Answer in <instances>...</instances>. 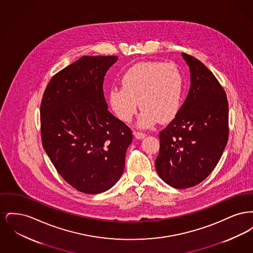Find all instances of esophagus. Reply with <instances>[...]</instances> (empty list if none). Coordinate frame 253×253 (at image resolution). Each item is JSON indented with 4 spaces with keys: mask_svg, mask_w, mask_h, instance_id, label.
Listing matches in <instances>:
<instances>
[{
    "mask_svg": "<svg viewBox=\"0 0 253 253\" xmlns=\"http://www.w3.org/2000/svg\"><path fill=\"white\" fill-rule=\"evenodd\" d=\"M133 134H134L135 138H137V139H142L146 136L144 132H133Z\"/></svg>",
    "mask_w": 253,
    "mask_h": 253,
    "instance_id": "1",
    "label": "esophagus"
}]
</instances>
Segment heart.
<instances>
[{"label":"heart","mask_w":253,"mask_h":253,"mask_svg":"<svg viewBox=\"0 0 253 253\" xmlns=\"http://www.w3.org/2000/svg\"><path fill=\"white\" fill-rule=\"evenodd\" d=\"M121 86L109 91L108 100L113 112L123 122L132 121L138 103L142 109L138 118L141 127H150L157 121H171L180 109L184 81L172 63L138 62L124 73Z\"/></svg>","instance_id":"b5f03b06"}]
</instances>
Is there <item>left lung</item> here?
Segmentation results:
<instances>
[{
    "instance_id": "1",
    "label": "left lung",
    "mask_w": 253,
    "mask_h": 253,
    "mask_svg": "<svg viewBox=\"0 0 253 253\" xmlns=\"http://www.w3.org/2000/svg\"><path fill=\"white\" fill-rule=\"evenodd\" d=\"M191 72L189 94L175 118L159 132L155 161L159 177L187 189L215 168L229 138V103L214 75L200 60L182 53Z\"/></svg>"
}]
</instances>
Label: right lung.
Masks as SVG:
<instances>
[{
	"mask_svg": "<svg viewBox=\"0 0 253 253\" xmlns=\"http://www.w3.org/2000/svg\"><path fill=\"white\" fill-rule=\"evenodd\" d=\"M117 56H84L57 73L41 103L42 142L60 176L82 193L111 189L121 178L131 129L113 116L103 81Z\"/></svg>",
	"mask_w": 253,
	"mask_h": 253,
	"instance_id": "right-lung-1",
	"label": "right lung"
}]
</instances>
